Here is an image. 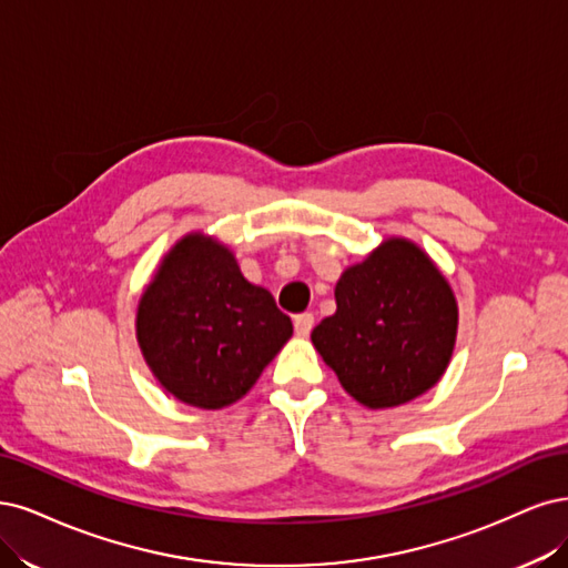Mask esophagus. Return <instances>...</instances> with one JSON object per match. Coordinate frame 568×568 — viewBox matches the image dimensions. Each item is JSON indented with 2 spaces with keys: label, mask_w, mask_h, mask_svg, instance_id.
I'll return each instance as SVG.
<instances>
[{
  "label": "esophagus",
  "mask_w": 568,
  "mask_h": 568,
  "mask_svg": "<svg viewBox=\"0 0 568 568\" xmlns=\"http://www.w3.org/2000/svg\"><path fill=\"white\" fill-rule=\"evenodd\" d=\"M311 331H314V314H300V316H295V333L300 337H306Z\"/></svg>",
  "instance_id": "esophagus-1"
}]
</instances>
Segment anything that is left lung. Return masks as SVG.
I'll return each instance as SVG.
<instances>
[{
  "instance_id": "1",
  "label": "left lung",
  "mask_w": 568,
  "mask_h": 568,
  "mask_svg": "<svg viewBox=\"0 0 568 568\" xmlns=\"http://www.w3.org/2000/svg\"><path fill=\"white\" fill-rule=\"evenodd\" d=\"M337 311L314 333L316 352L344 392L371 410L394 408L432 389L457 337L453 287L408 237H387L335 285Z\"/></svg>"
}]
</instances>
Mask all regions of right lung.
I'll return each mask as SVG.
<instances>
[{"label":"right lung","instance_id":"1","mask_svg":"<svg viewBox=\"0 0 568 568\" xmlns=\"http://www.w3.org/2000/svg\"><path fill=\"white\" fill-rule=\"evenodd\" d=\"M292 337L271 292L250 283L229 245L191 231L172 245L136 308V342L181 404L222 410L241 400Z\"/></svg>","mask_w":568,"mask_h":568}]
</instances>
